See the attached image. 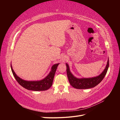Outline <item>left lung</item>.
<instances>
[{"instance_id": "1", "label": "left lung", "mask_w": 120, "mask_h": 120, "mask_svg": "<svg viewBox=\"0 0 120 120\" xmlns=\"http://www.w3.org/2000/svg\"><path fill=\"white\" fill-rule=\"evenodd\" d=\"M67 73L68 81L73 87L78 89H86L93 88L100 83L105 77L109 68V59L107 64L103 72L98 76L88 78H77L74 76L70 72L68 65L66 63Z\"/></svg>"}]
</instances>
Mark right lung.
<instances>
[{
    "label": "right lung",
    "mask_w": 120,
    "mask_h": 120,
    "mask_svg": "<svg viewBox=\"0 0 120 120\" xmlns=\"http://www.w3.org/2000/svg\"><path fill=\"white\" fill-rule=\"evenodd\" d=\"M59 63L53 65L52 68V70L44 79L39 81H26L22 79L16 75L13 70L11 64V68L13 74L15 79L17 80L20 85L27 90L32 91H45L49 89L52 85L53 78L55 76L56 70Z\"/></svg>",
    "instance_id": "right-lung-1"
}]
</instances>
